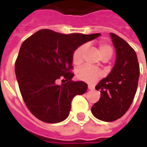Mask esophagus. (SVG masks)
<instances>
[{
  "label": "esophagus",
  "instance_id": "34e87169",
  "mask_svg": "<svg viewBox=\"0 0 147 147\" xmlns=\"http://www.w3.org/2000/svg\"><path fill=\"white\" fill-rule=\"evenodd\" d=\"M88 89H89V90H94V86H93V85H90V84H89V85H88Z\"/></svg>",
  "mask_w": 147,
  "mask_h": 147
}]
</instances>
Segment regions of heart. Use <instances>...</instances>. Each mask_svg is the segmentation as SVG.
<instances>
[{
    "instance_id": "heart-1",
    "label": "heart",
    "mask_w": 147,
    "mask_h": 147,
    "mask_svg": "<svg viewBox=\"0 0 147 147\" xmlns=\"http://www.w3.org/2000/svg\"><path fill=\"white\" fill-rule=\"evenodd\" d=\"M87 46L86 45H80V47L74 51L72 56V61L75 64H80L83 61V56L86 52ZM98 50L102 59H109L113 55V49L110 45L105 43L100 42L98 44ZM102 76L101 71L90 67L89 65H85L80 67L77 70V77L80 80H83L87 83H94Z\"/></svg>"
}]
</instances>
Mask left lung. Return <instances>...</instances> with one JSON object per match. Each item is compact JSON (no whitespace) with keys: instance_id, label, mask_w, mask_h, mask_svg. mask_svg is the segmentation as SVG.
<instances>
[{"instance_id":"1","label":"left lung","mask_w":147,"mask_h":147,"mask_svg":"<svg viewBox=\"0 0 147 147\" xmlns=\"http://www.w3.org/2000/svg\"><path fill=\"white\" fill-rule=\"evenodd\" d=\"M110 36L116 49V61L110 73L95 86L101 97L91 108L96 118L107 122L119 119L128 110L139 78V65L135 50L117 34L110 33Z\"/></svg>"}]
</instances>
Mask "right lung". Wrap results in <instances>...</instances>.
<instances>
[{
  "instance_id": "add662e5",
  "label": "right lung",
  "mask_w": 147,
  "mask_h": 147,
  "mask_svg": "<svg viewBox=\"0 0 147 147\" xmlns=\"http://www.w3.org/2000/svg\"><path fill=\"white\" fill-rule=\"evenodd\" d=\"M100 35L64 34L42 29L22 43L15 71L21 95L34 117L51 123L68 117L74 97L87 90L86 83L71 80L73 53ZM59 79L67 82L57 85L55 83Z\"/></svg>"
}]
</instances>
